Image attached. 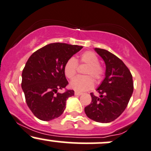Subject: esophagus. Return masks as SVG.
<instances>
[{
	"label": "esophagus",
	"mask_w": 151,
	"mask_h": 151,
	"mask_svg": "<svg viewBox=\"0 0 151 151\" xmlns=\"http://www.w3.org/2000/svg\"><path fill=\"white\" fill-rule=\"evenodd\" d=\"M74 94H75V96H80V95H82L81 93L77 92V91H75V92H74Z\"/></svg>",
	"instance_id": "1"
}]
</instances>
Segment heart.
Segmentation results:
<instances>
[{"label":"heart","instance_id":"heart-1","mask_svg":"<svg viewBox=\"0 0 151 151\" xmlns=\"http://www.w3.org/2000/svg\"><path fill=\"white\" fill-rule=\"evenodd\" d=\"M80 62L88 65L85 74H90L96 80H100L104 75V68L99 63V58L94 52H85L80 56ZM77 63L74 58H70L64 66V74L68 79H72L77 72ZM71 88L78 92L88 91L93 87V81L91 76H79L70 83Z\"/></svg>","mask_w":151,"mask_h":151}]
</instances>
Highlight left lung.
<instances>
[{
    "label": "left lung",
    "mask_w": 151,
    "mask_h": 151,
    "mask_svg": "<svg viewBox=\"0 0 151 151\" xmlns=\"http://www.w3.org/2000/svg\"><path fill=\"white\" fill-rule=\"evenodd\" d=\"M104 60L105 77L96 91L99 97L91 93L92 101L85 107L90 119L107 123L118 118L127 106L134 90L132 75L127 66L117 56L106 50L94 49Z\"/></svg>",
    "instance_id": "1"
}]
</instances>
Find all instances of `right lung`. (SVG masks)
<instances>
[{
	"label": "right lung",
	"instance_id": "add662e5",
	"mask_svg": "<svg viewBox=\"0 0 151 151\" xmlns=\"http://www.w3.org/2000/svg\"><path fill=\"white\" fill-rule=\"evenodd\" d=\"M82 46L65 43L49 44L33 52L22 73V89L33 115L44 121L60 117L66 109L72 90L58 92L68 84L64 74L65 63Z\"/></svg>",
	"mask_w": 151,
	"mask_h": 151
}]
</instances>
